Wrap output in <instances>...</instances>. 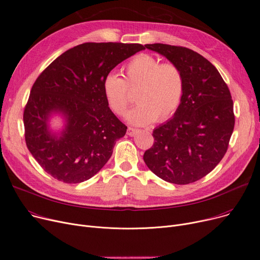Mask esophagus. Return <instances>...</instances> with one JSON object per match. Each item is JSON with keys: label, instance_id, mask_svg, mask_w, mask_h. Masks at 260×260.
<instances>
[{"label": "esophagus", "instance_id": "obj_1", "mask_svg": "<svg viewBox=\"0 0 260 260\" xmlns=\"http://www.w3.org/2000/svg\"><path fill=\"white\" fill-rule=\"evenodd\" d=\"M137 129H135V128H132V127H128V130H127V134L128 135H130V136H133L135 133H137Z\"/></svg>", "mask_w": 260, "mask_h": 260}]
</instances>
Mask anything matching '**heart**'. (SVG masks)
<instances>
[{"mask_svg": "<svg viewBox=\"0 0 260 260\" xmlns=\"http://www.w3.org/2000/svg\"><path fill=\"white\" fill-rule=\"evenodd\" d=\"M136 91L135 108L126 118L135 126H148L153 121L172 117L181 104L185 78L181 69L173 63L160 60L148 53L134 56L125 66V80L109 73L103 83L105 99L118 115H123L131 103L130 91Z\"/></svg>", "mask_w": 260, "mask_h": 260, "instance_id": "b5f03b06", "label": "heart"}]
</instances>
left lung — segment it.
Masks as SVG:
<instances>
[{"label":"left lung","mask_w":260,"mask_h":260,"mask_svg":"<svg viewBox=\"0 0 260 260\" xmlns=\"http://www.w3.org/2000/svg\"><path fill=\"white\" fill-rule=\"evenodd\" d=\"M145 47L181 69L185 91L173 117L153 130L155 142L145 152L144 161L168 182L191 184L214 169L228 150L235 124L230 90L200 53L160 43Z\"/></svg>","instance_id":"8db88e82"}]
</instances>
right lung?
<instances>
[{
	"label": "right lung",
	"instance_id": "1",
	"mask_svg": "<svg viewBox=\"0 0 260 260\" xmlns=\"http://www.w3.org/2000/svg\"><path fill=\"white\" fill-rule=\"evenodd\" d=\"M144 49L141 44L84 43L60 54L39 75L24 110L25 141L52 177L79 184L109 160L127 127L109 108L103 83L114 67ZM54 114L64 117L58 133L49 126Z\"/></svg>",
	"mask_w": 260,
	"mask_h": 260
}]
</instances>
